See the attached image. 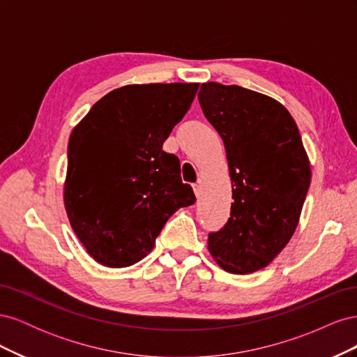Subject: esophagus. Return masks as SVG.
<instances>
[{"label":"esophagus","mask_w":357,"mask_h":357,"mask_svg":"<svg viewBox=\"0 0 357 357\" xmlns=\"http://www.w3.org/2000/svg\"><path fill=\"white\" fill-rule=\"evenodd\" d=\"M193 190H195L197 198H201V197H202V183H201V180L197 181L195 185H193Z\"/></svg>","instance_id":"obj_1"}]
</instances>
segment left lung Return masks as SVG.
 Masks as SVG:
<instances>
[{"mask_svg":"<svg viewBox=\"0 0 357 357\" xmlns=\"http://www.w3.org/2000/svg\"><path fill=\"white\" fill-rule=\"evenodd\" d=\"M198 98L223 139L234 198L228 223L208 234V252L225 271L250 274L271 264L296 229L308 155L294 117L271 96L208 82Z\"/></svg>","mask_w":357,"mask_h":357,"instance_id":"8db88e82","label":"left lung"}]
</instances>
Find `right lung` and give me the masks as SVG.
<instances>
[{
  "instance_id": "right-lung-1",
  "label": "right lung",
  "mask_w": 357,
  "mask_h": 357,
  "mask_svg": "<svg viewBox=\"0 0 357 357\" xmlns=\"http://www.w3.org/2000/svg\"><path fill=\"white\" fill-rule=\"evenodd\" d=\"M199 83L128 84L95 102L68 142L63 205L86 252L125 268L153 250L165 222L195 202L180 160L162 150Z\"/></svg>"
}]
</instances>
